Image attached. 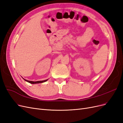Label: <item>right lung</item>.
<instances>
[{"instance_id":"obj_1","label":"right lung","mask_w":123,"mask_h":123,"mask_svg":"<svg viewBox=\"0 0 123 123\" xmlns=\"http://www.w3.org/2000/svg\"><path fill=\"white\" fill-rule=\"evenodd\" d=\"M25 81H27V82L30 83V84H39V83H42L43 82H45V81H47L48 80H40V81H30V80H26L25 79H24Z\"/></svg>"}]
</instances>
